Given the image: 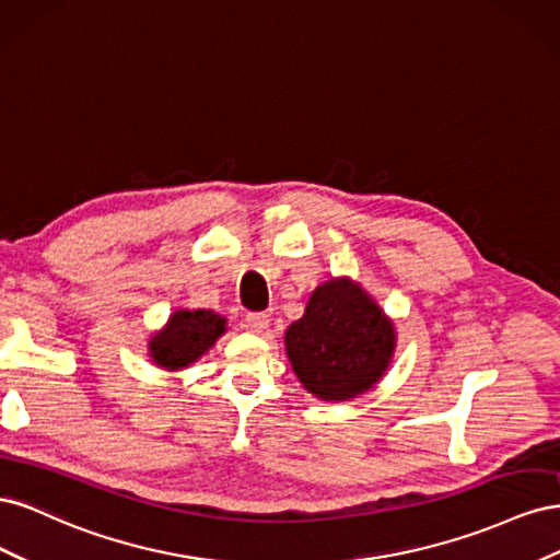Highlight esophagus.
<instances>
[{
    "label": "esophagus",
    "mask_w": 560,
    "mask_h": 560,
    "mask_svg": "<svg viewBox=\"0 0 560 560\" xmlns=\"http://www.w3.org/2000/svg\"><path fill=\"white\" fill-rule=\"evenodd\" d=\"M268 327V315L266 313H247L245 315V329L252 334H261Z\"/></svg>",
    "instance_id": "1"
}]
</instances>
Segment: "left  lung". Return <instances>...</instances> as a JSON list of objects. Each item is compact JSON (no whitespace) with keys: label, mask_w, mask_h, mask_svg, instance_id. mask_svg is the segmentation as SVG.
I'll return each mask as SVG.
<instances>
[{"label":"left lung","mask_w":560,"mask_h":560,"mask_svg":"<svg viewBox=\"0 0 560 560\" xmlns=\"http://www.w3.org/2000/svg\"><path fill=\"white\" fill-rule=\"evenodd\" d=\"M395 325L358 282L336 278L311 294L284 334L287 358L311 395L346 401L374 387L395 352Z\"/></svg>","instance_id":"left-lung-1"}]
</instances>
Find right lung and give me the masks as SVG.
Returning <instances> with one entry per match:
<instances>
[{"label": "right lung", "mask_w": 560, "mask_h": 560, "mask_svg": "<svg viewBox=\"0 0 560 560\" xmlns=\"http://www.w3.org/2000/svg\"><path fill=\"white\" fill-rule=\"evenodd\" d=\"M226 331V317L214 311H175L167 325L151 336L149 354L159 366L179 371L206 354Z\"/></svg>", "instance_id": "obj_1"}]
</instances>
